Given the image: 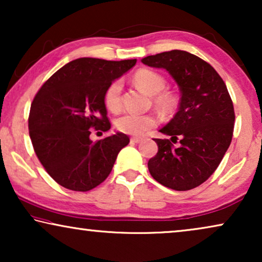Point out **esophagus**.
<instances>
[{
  "label": "esophagus",
  "instance_id": "esophagus-1",
  "mask_svg": "<svg viewBox=\"0 0 262 262\" xmlns=\"http://www.w3.org/2000/svg\"><path fill=\"white\" fill-rule=\"evenodd\" d=\"M131 142L132 143H139V142H142V138L141 137H132Z\"/></svg>",
  "mask_w": 262,
  "mask_h": 262
}]
</instances>
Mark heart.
Returning a JSON list of instances; mask_svg holds the SVG:
<instances>
[{"label":"heart","instance_id":"obj_1","mask_svg":"<svg viewBox=\"0 0 262 262\" xmlns=\"http://www.w3.org/2000/svg\"><path fill=\"white\" fill-rule=\"evenodd\" d=\"M134 81L146 94L154 96L155 105L162 111H170L175 105L174 95L163 91L166 88V78L154 70L141 69L135 74ZM121 82L114 81L107 87L105 92V105L111 112L117 113L121 108ZM156 119L150 114L125 113L116 121L118 130L132 136H141L146 130L155 126Z\"/></svg>","mask_w":262,"mask_h":262}]
</instances>
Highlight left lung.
I'll list each match as a JSON object with an SVG mask.
<instances>
[{"instance_id":"left-lung-1","label":"left lung","mask_w":262,"mask_h":262,"mask_svg":"<svg viewBox=\"0 0 262 262\" xmlns=\"http://www.w3.org/2000/svg\"><path fill=\"white\" fill-rule=\"evenodd\" d=\"M142 63L166 70L181 94L178 112L160 128L181 144L154 139L159 151L148 162L150 174L175 191L195 188L213 174L231 143L235 112L227 85L209 63L187 51L157 53Z\"/></svg>"}]
</instances>
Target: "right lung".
I'll return each instance as SVG.
<instances>
[{
    "label": "right lung",
    "mask_w": 262,
    "mask_h": 262,
    "mask_svg": "<svg viewBox=\"0 0 262 262\" xmlns=\"http://www.w3.org/2000/svg\"><path fill=\"white\" fill-rule=\"evenodd\" d=\"M137 59L77 58L42 84L31 105L28 130L48 174L63 187L87 192L108 177L130 139L123 132L93 142L92 130L108 131L105 92Z\"/></svg>",
    "instance_id": "obj_1"
}]
</instances>
